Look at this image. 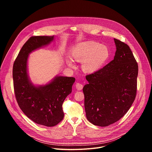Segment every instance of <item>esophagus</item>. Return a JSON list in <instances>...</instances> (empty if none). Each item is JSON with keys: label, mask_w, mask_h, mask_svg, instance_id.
Masks as SVG:
<instances>
[{"label": "esophagus", "mask_w": 152, "mask_h": 152, "mask_svg": "<svg viewBox=\"0 0 152 152\" xmlns=\"http://www.w3.org/2000/svg\"><path fill=\"white\" fill-rule=\"evenodd\" d=\"M75 86H76V89L77 90H81L82 89V88H83L82 84H81L80 83H76Z\"/></svg>", "instance_id": "34e87169"}]
</instances>
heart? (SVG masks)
I'll list each match as a JSON object with an SVG mask.
<instances>
[{"label":"heart","mask_w":152,"mask_h":152,"mask_svg":"<svg viewBox=\"0 0 152 152\" xmlns=\"http://www.w3.org/2000/svg\"><path fill=\"white\" fill-rule=\"evenodd\" d=\"M110 53L109 49L105 45L94 41H84L75 45L72 48L70 55L74 61L82 62L81 68L84 73H92L103 66L109 58ZM71 59L67 58L66 62L69 66L74 67L75 64Z\"/></svg>","instance_id":"b5f03b06"}]
</instances>
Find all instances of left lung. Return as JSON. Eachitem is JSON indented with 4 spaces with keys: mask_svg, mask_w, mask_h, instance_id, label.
I'll return each mask as SVG.
<instances>
[{
    "mask_svg": "<svg viewBox=\"0 0 152 152\" xmlns=\"http://www.w3.org/2000/svg\"><path fill=\"white\" fill-rule=\"evenodd\" d=\"M114 59L99 70L86 76L83 88L86 117L92 124L109 126L122 118L135 100L138 64L128 45L114 38Z\"/></svg>",
    "mask_w": 152,
    "mask_h": 152,
    "instance_id": "1",
    "label": "left lung"
}]
</instances>
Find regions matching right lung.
<instances>
[{
  "label": "right lung",
  "instance_id": "right-lung-1",
  "mask_svg": "<svg viewBox=\"0 0 152 152\" xmlns=\"http://www.w3.org/2000/svg\"><path fill=\"white\" fill-rule=\"evenodd\" d=\"M54 36L31 37L21 48L12 70L14 89L23 113L37 124L48 127L58 124L64 118L62 103L72 93L73 77L56 76L49 83L34 85L28 74V59L33 51L53 41Z\"/></svg>",
  "mask_w": 152,
  "mask_h": 152
}]
</instances>
